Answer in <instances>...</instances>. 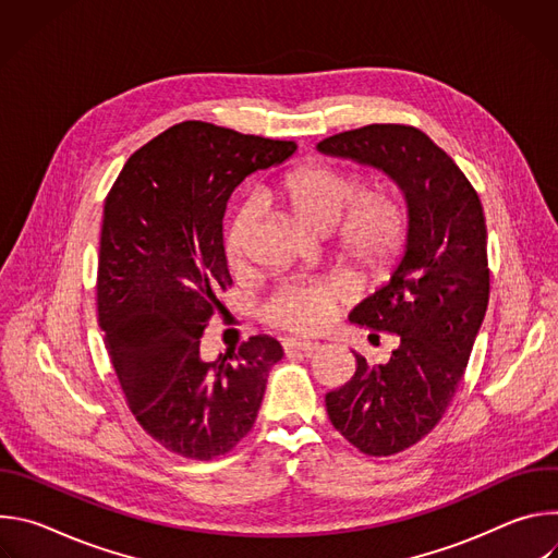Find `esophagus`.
<instances>
[{
  "mask_svg": "<svg viewBox=\"0 0 558 558\" xmlns=\"http://www.w3.org/2000/svg\"><path fill=\"white\" fill-rule=\"evenodd\" d=\"M282 349H284V353H293V351H298V353L311 355V353H315L317 349H320V344H317V342H311V340H284V342H282Z\"/></svg>",
  "mask_w": 558,
  "mask_h": 558,
  "instance_id": "1",
  "label": "esophagus"
}]
</instances>
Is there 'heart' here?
Instances as JSON below:
<instances>
[{
	"mask_svg": "<svg viewBox=\"0 0 558 558\" xmlns=\"http://www.w3.org/2000/svg\"><path fill=\"white\" fill-rule=\"evenodd\" d=\"M364 190V177L329 163H302L284 172L271 196L308 231L333 235L336 256L366 276L388 271L409 235L407 203L390 190ZM256 205L241 203L227 225L225 254L241 267L252 250ZM338 306V293L323 282H284L263 304L260 317L282 331H323Z\"/></svg>",
	"mask_w": 558,
	"mask_h": 558,
	"instance_id": "obj_1",
	"label": "heart"
}]
</instances>
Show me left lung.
Returning <instances> with one entry per match:
<instances>
[{
	"label": "left lung",
	"instance_id": "obj_1",
	"mask_svg": "<svg viewBox=\"0 0 558 558\" xmlns=\"http://www.w3.org/2000/svg\"><path fill=\"white\" fill-rule=\"evenodd\" d=\"M317 149L386 172L409 201L400 267L351 313L353 325L392 333L400 347L375 366L355 353V375L325 397L351 446L388 457L441 422L465 373L490 298L484 207L452 158L413 125L373 123L323 138Z\"/></svg>",
	"mask_w": 558,
	"mask_h": 558
}]
</instances>
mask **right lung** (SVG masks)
Returning a JSON list of instances; mask_svg holds the SVG:
<instances>
[{"mask_svg":"<svg viewBox=\"0 0 558 558\" xmlns=\"http://www.w3.org/2000/svg\"><path fill=\"white\" fill-rule=\"evenodd\" d=\"M295 141L183 121L138 147L104 205L97 317L138 426L187 459L227 454L254 428L282 347L254 336L216 362L201 338L231 287L222 216L235 185Z\"/></svg>","mask_w":558,"mask_h":558,"instance_id":"1","label":"right lung"}]
</instances>
